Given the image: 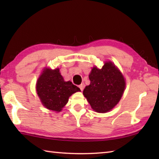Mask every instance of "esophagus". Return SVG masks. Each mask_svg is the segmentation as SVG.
Wrapping results in <instances>:
<instances>
[{
    "instance_id": "esophagus-1",
    "label": "esophagus",
    "mask_w": 159,
    "mask_h": 159,
    "mask_svg": "<svg viewBox=\"0 0 159 159\" xmlns=\"http://www.w3.org/2000/svg\"><path fill=\"white\" fill-rule=\"evenodd\" d=\"M84 87H85V85H84L83 83H82L81 85H79V88L80 89V90H81V91H83L84 89Z\"/></svg>"
}]
</instances>
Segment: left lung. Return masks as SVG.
I'll return each mask as SVG.
<instances>
[{
  "instance_id": "left-lung-1",
  "label": "left lung",
  "mask_w": 159,
  "mask_h": 159,
  "mask_svg": "<svg viewBox=\"0 0 159 159\" xmlns=\"http://www.w3.org/2000/svg\"><path fill=\"white\" fill-rule=\"evenodd\" d=\"M90 85L83 90V95L92 109L98 113L109 111L119 102L125 89V80L120 70L112 63L102 67H93L89 75Z\"/></svg>"
}]
</instances>
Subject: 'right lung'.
Instances as JSON below:
<instances>
[{"instance_id":"obj_1","label":"right lung","mask_w":159,"mask_h":159,"mask_svg":"<svg viewBox=\"0 0 159 159\" xmlns=\"http://www.w3.org/2000/svg\"><path fill=\"white\" fill-rule=\"evenodd\" d=\"M36 89L43 106L55 111H61L72 94L80 92L71 81H64L59 68L43 70L37 82Z\"/></svg>"}]
</instances>
